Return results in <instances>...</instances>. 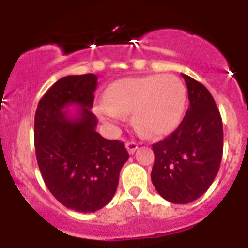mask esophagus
Listing matches in <instances>:
<instances>
[{"label":"esophagus","instance_id":"obj_1","mask_svg":"<svg viewBox=\"0 0 248 248\" xmlns=\"http://www.w3.org/2000/svg\"><path fill=\"white\" fill-rule=\"evenodd\" d=\"M125 148L128 150L129 154H134L138 149V144L135 141H129V143L125 144Z\"/></svg>","mask_w":248,"mask_h":248}]
</instances>
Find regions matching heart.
Returning <instances> with one entry per match:
<instances>
[{
    "label": "heart",
    "mask_w": 248,
    "mask_h": 248,
    "mask_svg": "<svg viewBox=\"0 0 248 248\" xmlns=\"http://www.w3.org/2000/svg\"><path fill=\"white\" fill-rule=\"evenodd\" d=\"M185 103V85L177 77H133L114 82L98 110L102 117L117 120L133 111L137 128L155 137L176 128Z\"/></svg>",
    "instance_id": "1"
}]
</instances>
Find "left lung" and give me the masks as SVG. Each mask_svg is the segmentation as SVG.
<instances>
[{
    "label": "left lung",
    "mask_w": 248,
    "mask_h": 248,
    "mask_svg": "<svg viewBox=\"0 0 248 248\" xmlns=\"http://www.w3.org/2000/svg\"><path fill=\"white\" fill-rule=\"evenodd\" d=\"M189 93V109L174 133L153 145L151 181L160 196L189 203L202 196L220 169L223 150L222 119L211 93L181 74Z\"/></svg>",
    "instance_id": "obj_1"
}]
</instances>
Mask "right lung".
I'll return each mask as SVG.
<instances>
[{
  "label": "right lung",
  "mask_w": 248,
  "mask_h": 248,
  "mask_svg": "<svg viewBox=\"0 0 248 248\" xmlns=\"http://www.w3.org/2000/svg\"><path fill=\"white\" fill-rule=\"evenodd\" d=\"M95 74L67 76L39 100L34 115V146L45 184L59 202L78 212L103 209L113 199L123 165L129 159L119 140L95 131L92 113ZM80 107L77 116L65 109Z\"/></svg>",
  "instance_id": "obj_1"
}]
</instances>
